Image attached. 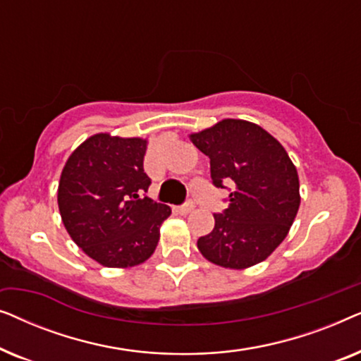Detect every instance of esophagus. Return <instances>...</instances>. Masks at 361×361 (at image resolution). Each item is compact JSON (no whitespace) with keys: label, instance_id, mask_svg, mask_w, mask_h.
Wrapping results in <instances>:
<instances>
[{"label":"esophagus","instance_id":"1","mask_svg":"<svg viewBox=\"0 0 361 361\" xmlns=\"http://www.w3.org/2000/svg\"><path fill=\"white\" fill-rule=\"evenodd\" d=\"M194 207H195L194 202H187V204L177 207V212H179V214H182V215H187V214H190L192 210H194Z\"/></svg>","mask_w":361,"mask_h":361}]
</instances>
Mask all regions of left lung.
<instances>
[{
    "mask_svg": "<svg viewBox=\"0 0 361 361\" xmlns=\"http://www.w3.org/2000/svg\"><path fill=\"white\" fill-rule=\"evenodd\" d=\"M209 156L215 187L231 185L228 209L197 248L221 268L246 269L264 261L288 236L300 205L298 169L283 145L263 128L226 118L192 133Z\"/></svg>",
    "mask_w": 361,
    "mask_h": 361,
    "instance_id": "1",
    "label": "left lung"
}]
</instances>
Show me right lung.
I'll list each match as a JSON object with an SVG mask.
<instances>
[{
  "instance_id": "obj_1",
  "label": "right lung",
  "mask_w": 361,
  "mask_h": 361,
  "mask_svg": "<svg viewBox=\"0 0 361 361\" xmlns=\"http://www.w3.org/2000/svg\"><path fill=\"white\" fill-rule=\"evenodd\" d=\"M147 141L98 133L68 156L59 180L63 226L85 255L106 268H131L154 253L171 209L142 197L151 179Z\"/></svg>"
}]
</instances>
